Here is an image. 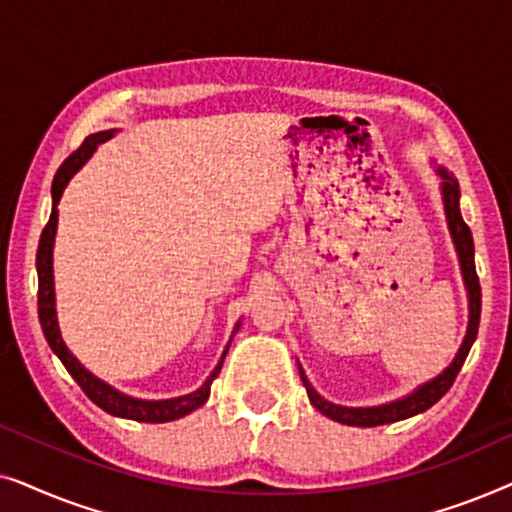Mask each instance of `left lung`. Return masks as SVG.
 Segmentation results:
<instances>
[{
    "mask_svg": "<svg viewBox=\"0 0 512 512\" xmlns=\"http://www.w3.org/2000/svg\"><path fill=\"white\" fill-rule=\"evenodd\" d=\"M443 179L440 184V191H443V205H445V219H447V228H450L454 249H457L459 256V268H461V277H464V286L468 293V328L464 335V342H461L457 356L454 361L447 366L443 373L433 380L424 382L422 387H417L412 394L398 398V401L384 403V405H373V408H347V405H335L331 401H326L324 396L317 394V389L312 387L310 380H307L305 370L300 368V380H303L307 396H310V403L317 408L321 415H326L333 422L347 424V426H380V424H391V422H401V419H408L412 415H419V412L429 410L433 403H438L447 391H450L454 377L459 375L461 366H464L468 352H471L475 335H478V326H480V307H482V293H480V282H478V272H475V249H473V235L471 228L466 226L464 219H461V209H459V184L457 179L452 177L445 167H438L436 170Z\"/></svg>",
    "mask_w": 512,
    "mask_h": 512,
    "instance_id": "1",
    "label": "left lung"
}]
</instances>
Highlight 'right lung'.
<instances>
[{
	"instance_id": "right-lung-1",
	"label": "right lung",
	"mask_w": 512,
	"mask_h": 512,
	"mask_svg": "<svg viewBox=\"0 0 512 512\" xmlns=\"http://www.w3.org/2000/svg\"><path fill=\"white\" fill-rule=\"evenodd\" d=\"M116 130H102L95 132V135L86 137L79 149H76L72 156H69L65 163L60 165V170L55 172L53 186H51V195H53V209H51V219H48L44 233H41L39 240V249H37V275H39V321H41V331H44L48 345L55 352V356L62 361V366L67 368V373L74 377L76 384L83 389L90 401H93L97 408H102L104 412L114 417H123V419H135V422H149V424H163V422H172V419H179L188 415V412L198 410L202 403L209 398V389H212V382L216 380V375L221 373L223 359H226L230 342L223 349L221 361L216 363V368L212 370V375L207 377L205 384L200 389H195L193 394L179 396V398H165V401H142V398H132L128 394H121V391L111 387V384L102 382L100 377H95L90 370H86L79 363V359L69 352L65 342H62L60 335V326H58V312H55V289H53V242H55V230H58V202L62 198V191L69 184V179L74 177L76 170H81V165L93 156V151L97 149V144L107 142V139L114 137ZM240 328V321L235 324V331ZM233 340V338H230Z\"/></svg>"
}]
</instances>
